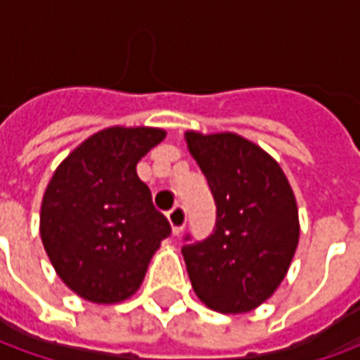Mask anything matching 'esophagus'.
<instances>
[{"instance_id":"esophagus-1","label":"esophagus","mask_w":360,"mask_h":360,"mask_svg":"<svg viewBox=\"0 0 360 360\" xmlns=\"http://www.w3.org/2000/svg\"><path fill=\"white\" fill-rule=\"evenodd\" d=\"M167 219L172 224V231L173 235H179L183 231V227L187 224V212L181 204H175L172 210L167 212Z\"/></svg>"}]
</instances>
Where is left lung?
<instances>
[{"mask_svg": "<svg viewBox=\"0 0 360 360\" xmlns=\"http://www.w3.org/2000/svg\"><path fill=\"white\" fill-rule=\"evenodd\" d=\"M216 202V229L181 252L196 297L241 314L270 299L299 243V210L279 164L235 133H185ZM191 235L185 237V241Z\"/></svg>", "mask_w": 360, "mask_h": 360, "instance_id": "obj_1", "label": "left lung"}]
</instances>
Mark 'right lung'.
I'll return each mask as SVG.
<instances>
[{
    "label": "right lung",
    "instance_id": "add662e5",
    "mask_svg": "<svg viewBox=\"0 0 360 360\" xmlns=\"http://www.w3.org/2000/svg\"><path fill=\"white\" fill-rule=\"evenodd\" d=\"M164 129L110 127L59 164L42 198L40 237L71 291L98 304L129 299L172 227L154 208L136 164Z\"/></svg>",
    "mask_w": 360,
    "mask_h": 360
}]
</instances>
